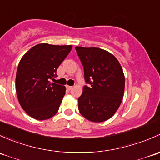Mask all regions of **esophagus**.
I'll return each mask as SVG.
<instances>
[{"mask_svg": "<svg viewBox=\"0 0 160 160\" xmlns=\"http://www.w3.org/2000/svg\"><path fill=\"white\" fill-rule=\"evenodd\" d=\"M66 88H67V89L71 90V89H72V88H73V87H72V86H69V85H66Z\"/></svg>", "mask_w": 160, "mask_h": 160, "instance_id": "esophagus-1", "label": "esophagus"}]
</instances>
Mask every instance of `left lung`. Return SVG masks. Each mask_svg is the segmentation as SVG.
Listing matches in <instances>:
<instances>
[{
  "instance_id": "8db88e82",
  "label": "left lung",
  "mask_w": 160,
  "mask_h": 160,
  "mask_svg": "<svg viewBox=\"0 0 160 160\" xmlns=\"http://www.w3.org/2000/svg\"><path fill=\"white\" fill-rule=\"evenodd\" d=\"M88 85L78 98V110L85 118L101 122L111 118L122 102L125 76L114 55L98 48L75 47Z\"/></svg>"
}]
</instances>
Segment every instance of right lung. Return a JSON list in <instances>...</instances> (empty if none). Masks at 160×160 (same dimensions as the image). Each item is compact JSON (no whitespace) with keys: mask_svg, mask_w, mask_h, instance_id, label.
<instances>
[{"mask_svg":"<svg viewBox=\"0 0 160 160\" xmlns=\"http://www.w3.org/2000/svg\"><path fill=\"white\" fill-rule=\"evenodd\" d=\"M72 48V45L39 44L21 59L16 74V92L20 105L32 118L44 120L58 111L65 87L51 83Z\"/></svg>","mask_w":160,"mask_h":160,"instance_id":"obj_1","label":"right lung"}]
</instances>
